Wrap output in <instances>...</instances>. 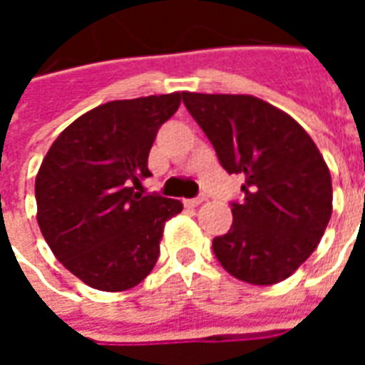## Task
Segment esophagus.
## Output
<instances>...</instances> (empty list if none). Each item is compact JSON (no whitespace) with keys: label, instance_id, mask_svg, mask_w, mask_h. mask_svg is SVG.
<instances>
[{"label":"esophagus","instance_id":"obj_1","mask_svg":"<svg viewBox=\"0 0 365 365\" xmlns=\"http://www.w3.org/2000/svg\"><path fill=\"white\" fill-rule=\"evenodd\" d=\"M203 201H205V197H203V195H199V197L185 199L183 203H185V205H187V207H199V205H201V203H203Z\"/></svg>","mask_w":365,"mask_h":365}]
</instances>
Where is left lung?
<instances>
[{
  "mask_svg": "<svg viewBox=\"0 0 365 365\" xmlns=\"http://www.w3.org/2000/svg\"><path fill=\"white\" fill-rule=\"evenodd\" d=\"M183 103L221 166L246 178L232 227L213 240L217 260L240 282H283L314 252L332 215L322 154L297 120L258 97L183 91Z\"/></svg>",
  "mask_w": 365,
  "mask_h": 365,
  "instance_id": "1",
  "label": "left lung"
}]
</instances>
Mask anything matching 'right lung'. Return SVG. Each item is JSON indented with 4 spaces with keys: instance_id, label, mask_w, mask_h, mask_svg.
Segmentation results:
<instances>
[{
    "instance_id": "right-lung-1",
    "label": "right lung",
    "mask_w": 365,
    "mask_h": 365,
    "mask_svg": "<svg viewBox=\"0 0 365 365\" xmlns=\"http://www.w3.org/2000/svg\"><path fill=\"white\" fill-rule=\"evenodd\" d=\"M183 93L109 101L52 143L35 180L36 221L58 262L86 285L125 291L150 274L182 201L140 195L148 152Z\"/></svg>"
}]
</instances>
